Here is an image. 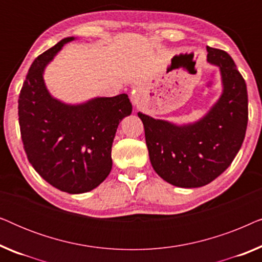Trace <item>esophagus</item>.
I'll use <instances>...</instances> for the list:
<instances>
[{
    "instance_id": "34e87169",
    "label": "esophagus",
    "mask_w": 262,
    "mask_h": 262,
    "mask_svg": "<svg viewBox=\"0 0 262 262\" xmlns=\"http://www.w3.org/2000/svg\"><path fill=\"white\" fill-rule=\"evenodd\" d=\"M139 96H141V92H139L138 89H136V91L132 92V94H131V101L134 103H137Z\"/></svg>"
}]
</instances>
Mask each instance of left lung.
Masks as SVG:
<instances>
[{
	"label": "left lung",
	"instance_id": "obj_1",
	"mask_svg": "<svg viewBox=\"0 0 262 262\" xmlns=\"http://www.w3.org/2000/svg\"><path fill=\"white\" fill-rule=\"evenodd\" d=\"M207 60L218 66L224 91L200 121L177 126L138 113L152 168L178 187L210 184L230 166L241 148L248 124L245 78L228 52L207 48Z\"/></svg>",
	"mask_w": 262,
	"mask_h": 262
}]
</instances>
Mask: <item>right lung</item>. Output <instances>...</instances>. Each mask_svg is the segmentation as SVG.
<instances>
[{
    "mask_svg": "<svg viewBox=\"0 0 262 262\" xmlns=\"http://www.w3.org/2000/svg\"><path fill=\"white\" fill-rule=\"evenodd\" d=\"M73 37L34 59L19 95V125L25 152L35 171L53 187L76 194L92 191L112 169V143L120 120L130 116L126 94L69 106L49 94L42 71Z\"/></svg>",
    "mask_w": 262,
    "mask_h": 262,
    "instance_id": "add662e5",
    "label": "right lung"
}]
</instances>
